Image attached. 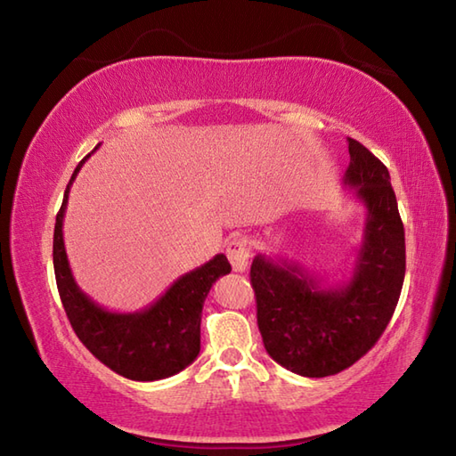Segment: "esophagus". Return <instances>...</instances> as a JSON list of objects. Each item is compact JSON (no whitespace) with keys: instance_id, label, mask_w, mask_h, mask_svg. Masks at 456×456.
<instances>
[{"instance_id":"obj_1","label":"esophagus","mask_w":456,"mask_h":456,"mask_svg":"<svg viewBox=\"0 0 456 456\" xmlns=\"http://www.w3.org/2000/svg\"><path fill=\"white\" fill-rule=\"evenodd\" d=\"M225 255L229 258L231 266H233L235 273H245L248 266V256H250V243L247 237H237L227 245Z\"/></svg>"}]
</instances>
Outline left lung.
Segmentation results:
<instances>
[{"label": "left lung", "mask_w": 456, "mask_h": 456, "mask_svg": "<svg viewBox=\"0 0 456 456\" xmlns=\"http://www.w3.org/2000/svg\"><path fill=\"white\" fill-rule=\"evenodd\" d=\"M343 176L364 203L366 221L354 268L327 284L292 260L256 255L250 284L266 353L299 376L323 378L353 366L388 327L405 276V237L390 172L354 139Z\"/></svg>", "instance_id": "left-lung-1"}]
</instances>
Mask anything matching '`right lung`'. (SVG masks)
Instances as JSON below:
<instances>
[{
    "label": "right lung",
    "mask_w": 456,
    "mask_h": 456,
    "mask_svg": "<svg viewBox=\"0 0 456 456\" xmlns=\"http://www.w3.org/2000/svg\"><path fill=\"white\" fill-rule=\"evenodd\" d=\"M95 149L76 167L56 213L53 263L58 294L74 333L98 361L129 380H162L198 358L203 302L216 280L231 273V265L225 255H216L209 263L180 276L157 302L134 314L110 312L86 296L68 263L62 225L72 182Z\"/></svg>",
    "instance_id": "add662e5"
}]
</instances>
